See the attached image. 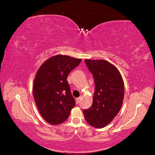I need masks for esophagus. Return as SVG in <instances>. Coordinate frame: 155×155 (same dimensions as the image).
Returning a JSON list of instances; mask_svg holds the SVG:
<instances>
[{"label": "esophagus", "instance_id": "34e87169", "mask_svg": "<svg viewBox=\"0 0 155 155\" xmlns=\"http://www.w3.org/2000/svg\"><path fill=\"white\" fill-rule=\"evenodd\" d=\"M80 101H81V99H80V97H79V98H78V99L76 100V102H77V104H79V103H80Z\"/></svg>", "mask_w": 155, "mask_h": 155}]
</instances>
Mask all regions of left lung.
<instances>
[{
    "label": "left lung",
    "mask_w": 155,
    "mask_h": 155,
    "mask_svg": "<svg viewBox=\"0 0 155 155\" xmlns=\"http://www.w3.org/2000/svg\"><path fill=\"white\" fill-rule=\"evenodd\" d=\"M94 77L95 92L92 106L83 110L87 123L103 128L118 114L124 97V83L119 70L105 60L85 59Z\"/></svg>",
    "instance_id": "8db88e82"
}]
</instances>
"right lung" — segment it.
<instances>
[{
  "label": "right lung",
  "instance_id": "obj_1",
  "mask_svg": "<svg viewBox=\"0 0 155 155\" xmlns=\"http://www.w3.org/2000/svg\"><path fill=\"white\" fill-rule=\"evenodd\" d=\"M81 61V59L57 55L46 60L37 70L33 94L37 109L48 124L64 122L76 105L67 78Z\"/></svg>",
  "mask_w": 155,
  "mask_h": 155
}]
</instances>
